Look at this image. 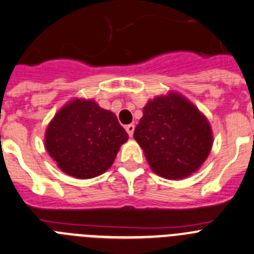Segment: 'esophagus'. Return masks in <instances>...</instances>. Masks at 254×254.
Listing matches in <instances>:
<instances>
[{"label": "esophagus", "mask_w": 254, "mask_h": 254, "mask_svg": "<svg viewBox=\"0 0 254 254\" xmlns=\"http://www.w3.org/2000/svg\"><path fill=\"white\" fill-rule=\"evenodd\" d=\"M134 129H135L134 124H129V125H127V127H125V130H127V132L129 134L130 137H131L132 134H134Z\"/></svg>", "instance_id": "obj_1"}]
</instances>
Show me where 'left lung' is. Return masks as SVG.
<instances>
[{"instance_id":"left-lung-1","label":"left lung","mask_w":254,"mask_h":254,"mask_svg":"<svg viewBox=\"0 0 254 254\" xmlns=\"http://www.w3.org/2000/svg\"><path fill=\"white\" fill-rule=\"evenodd\" d=\"M134 139L144 150L150 169L170 180L185 179L197 171L213 144L207 118L177 92L157 95L146 103Z\"/></svg>"}]
</instances>
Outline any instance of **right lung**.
<instances>
[{"label":"right lung","instance_id":"add662e5","mask_svg":"<svg viewBox=\"0 0 254 254\" xmlns=\"http://www.w3.org/2000/svg\"><path fill=\"white\" fill-rule=\"evenodd\" d=\"M127 139L114 113L93 99L74 98L49 122L44 146L64 174L85 180L104 174Z\"/></svg>","mask_w":254,"mask_h":254}]
</instances>
